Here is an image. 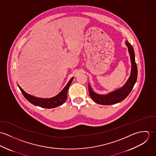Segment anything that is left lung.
<instances>
[{
	"label": "left lung",
	"instance_id": "obj_1",
	"mask_svg": "<svg viewBox=\"0 0 156 156\" xmlns=\"http://www.w3.org/2000/svg\"><path fill=\"white\" fill-rule=\"evenodd\" d=\"M126 44L127 46L130 55L132 62V71L129 79L126 83L120 89H117L107 95H99L95 93L88 85L90 97L95 103L102 105H111L119 103L124 100L130 93L137 77V68L135 62L134 51L133 47L128 41H126Z\"/></svg>",
	"mask_w": 156,
	"mask_h": 156
}]
</instances>
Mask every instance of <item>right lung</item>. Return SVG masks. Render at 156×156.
I'll return each instance as SVG.
<instances>
[{"label":"right lung","instance_id":"right-lung-1","mask_svg":"<svg viewBox=\"0 0 156 156\" xmlns=\"http://www.w3.org/2000/svg\"><path fill=\"white\" fill-rule=\"evenodd\" d=\"M73 78L74 77H72L69 80L67 85L59 94H58L55 97H53L50 98H42L34 97L31 95L27 94L26 92H24L23 89H22V88L19 85H18V87L20 89L24 97L30 103L41 108H47V109H51V108H54L57 106H61L64 103V102L67 100L68 90L73 80Z\"/></svg>","mask_w":156,"mask_h":156}]
</instances>
